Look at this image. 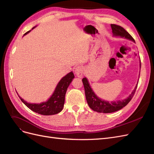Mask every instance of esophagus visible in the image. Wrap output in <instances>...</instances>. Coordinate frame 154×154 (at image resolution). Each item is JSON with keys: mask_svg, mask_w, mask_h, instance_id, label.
Instances as JSON below:
<instances>
[{"mask_svg": "<svg viewBox=\"0 0 154 154\" xmlns=\"http://www.w3.org/2000/svg\"><path fill=\"white\" fill-rule=\"evenodd\" d=\"M83 71H84V68H83L82 66H78L75 69V74L78 77H82Z\"/></svg>", "mask_w": 154, "mask_h": 154, "instance_id": "1", "label": "esophagus"}]
</instances>
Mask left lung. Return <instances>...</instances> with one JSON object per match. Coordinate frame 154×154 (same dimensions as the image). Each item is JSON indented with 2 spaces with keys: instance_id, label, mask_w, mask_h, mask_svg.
<instances>
[{
  "instance_id": "left-lung-1",
  "label": "left lung",
  "mask_w": 154,
  "mask_h": 154,
  "mask_svg": "<svg viewBox=\"0 0 154 154\" xmlns=\"http://www.w3.org/2000/svg\"><path fill=\"white\" fill-rule=\"evenodd\" d=\"M110 26L112 27V33L114 36H121L122 37V38L124 37V38L132 40L134 42H135V40L132 38V36L130 35L123 27L116 24H111ZM141 66V64L140 63V68ZM82 82L83 83V86H84L85 97L88 106H89L90 108L94 111L100 113H112L114 112L118 111L120 109H123V107L127 105L130 101V100H132L137 86H136L134 90L131 93V94H130L127 98L122 101L119 100L116 101L109 102L99 98V97L94 94V92L92 90V88L86 78H83L82 79Z\"/></svg>"
}]
</instances>
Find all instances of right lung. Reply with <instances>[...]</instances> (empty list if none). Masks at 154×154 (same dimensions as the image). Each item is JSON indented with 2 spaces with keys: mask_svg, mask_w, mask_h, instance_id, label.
Instances as JSON below:
<instances>
[{
  "mask_svg": "<svg viewBox=\"0 0 154 154\" xmlns=\"http://www.w3.org/2000/svg\"><path fill=\"white\" fill-rule=\"evenodd\" d=\"M35 27H32V29ZM31 31H29L24 34V35ZM74 78L72 72H70L67 75L63 77L61 80L59 82L56 87L55 90L49 99L45 102H42L41 103H27L24 100H23L19 96L20 99L29 109L39 114L49 116L58 114L61 112L63 108L65 103V96H66V91L70 83H71L72 79Z\"/></svg>",
  "mask_w": 154,
  "mask_h": 154,
  "instance_id": "add662e5",
  "label": "right lung"
}]
</instances>
